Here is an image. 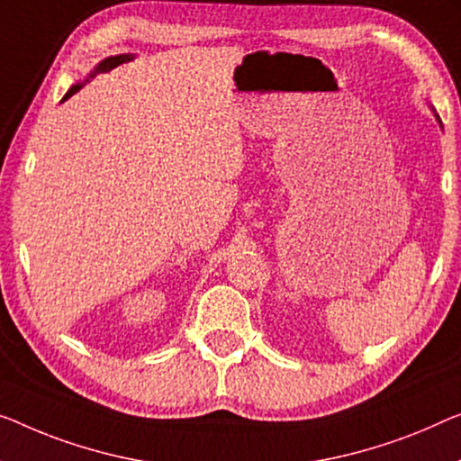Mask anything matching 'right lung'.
I'll use <instances>...</instances> for the list:
<instances>
[{
	"instance_id": "obj_1",
	"label": "right lung",
	"mask_w": 461,
	"mask_h": 461,
	"mask_svg": "<svg viewBox=\"0 0 461 461\" xmlns=\"http://www.w3.org/2000/svg\"><path fill=\"white\" fill-rule=\"evenodd\" d=\"M128 59H132V55H115V58H107V59H103L97 68H95V72H109V70H112V68L120 66V64H123V61H128ZM95 72L91 74V77H95ZM80 88H82V82H77V85H72V88L66 93V97L61 99V101L70 99L74 93L80 91Z\"/></svg>"
}]
</instances>
